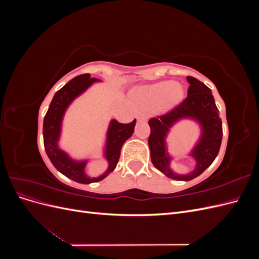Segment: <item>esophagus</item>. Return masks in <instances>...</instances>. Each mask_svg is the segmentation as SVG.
<instances>
[{
	"mask_svg": "<svg viewBox=\"0 0 259 259\" xmlns=\"http://www.w3.org/2000/svg\"><path fill=\"white\" fill-rule=\"evenodd\" d=\"M136 119L138 120V121H147V115L145 114V113H143V112H137L136 113Z\"/></svg>",
	"mask_w": 259,
	"mask_h": 259,
	"instance_id": "34e87169",
	"label": "esophagus"
}]
</instances>
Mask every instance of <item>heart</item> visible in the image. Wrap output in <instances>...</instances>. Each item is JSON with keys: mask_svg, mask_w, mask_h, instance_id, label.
Segmentation results:
<instances>
[{"mask_svg": "<svg viewBox=\"0 0 259 259\" xmlns=\"http://www.w3.org/2000/svg\"><path fill=\"white\" fill-rule=\"evenodd\" d=\"M184 88L174 81H163L139 88L134 97L138 105L146 109L173 108L183 100Z\"/></svg>", "mask_w": 259, "mask_h": 259, "instance_id": "b5f03b06", "label": "heart"}]
</instances>
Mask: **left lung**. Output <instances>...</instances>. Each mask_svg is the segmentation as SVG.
Here are the masks:
<instances>
[{"mask_svg": "<svg viewBox=\"0 0 259 259\" xmlns=\"http://www.w3.org/2000/svg\"><path fill=\"white\" fill-rule=\"evenodd\" d=\"M187 81L190 86L183 104L165 115L149 120L151 133L148 139L154 167L168 178L182 182L198 177L214 162L223 139L222 120L211 91L195 77L187 76ZM185 119L197 123L200 135L188 154L195 160V168L187 175H179L171 168L175 157L168 151V136L175 125Z\"/></svg>", "mask_w": 259, "mask_h": 259, "instance_id": "8db88e82", "label": "left lung"}]
</instances>
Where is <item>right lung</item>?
Masks as SVG:
<instances>
[{"label": "right lung", "mask_w": 259, "mask_h": 259, "mask_svg": "<svg viewBox=\"0 0 259 259\" xmlns=\"http://www.w3.org/2000/svg\"><path fill=\"white\" fill-rule=\"evenodd\" d=\"M99 82L101 81L91 77L90 74L77 75L69 81V83L54 95L43 122L44 147L49 159L62 175L80 184L97 183L114 170L120 159L121 148L133 135L136 124V120L128 124L119 123L114 119L109 122L103 146V158L107 161L108 167L103 174L97 177H91L85 173L90 158L74 159L60 147L62 123L68 108L93 84Z\"/></svg>", "instance_id": "add662e5"}]
</instances>
